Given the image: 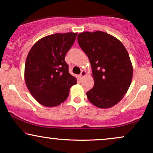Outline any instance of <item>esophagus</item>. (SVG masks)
Wrapping results in <instances>:
<instances>
[{"label": "esophagus", "instance_id": "esophagus-1", "mask_svg": "<svg viewBox=\"0 0 153 153\" xmlns=\"http://www.w3.org/2000/svg\"><path fill=\"white\" fill-rule=\"evenodd\" d=\"M85 75H86V72H85V71H82L81 73H80V75H78L79 80H82V78H83L84 76H85Z\"/></svg>", "mask_w": 153, "mask_h": 153}]
</instances>
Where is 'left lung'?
I'll return each instance as SVG.
<instances>
[{
  "label": "left lung",
  "instance_id": "left-lung-1",
  "mask_svg": "<svg viewBox=\"0 0 153 153\" xmlns=\"http://www.w3.org/2000/svg\"><path fill=\"white\" fill-rule=\"evenodd\" d=\"M78 42L92 68L94 85L86 93L88 99L99 108L114 106L123 99L132 79L127 50L119 39L101 31L80 33Z\"/></svg>",
  "mask_w": 153,
  "mask_h": 153
}]
</instances>
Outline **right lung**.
<instances>
[{
	"mask_svg": "<svg viewBox=\"0 0 153 153\" xmlns=\"http://www.w3.org/2000/svg\"><path fill=\"white\" fill-rule=\"evenodd\" d=\"M77 34L57 33L45 36L34 44L28 54L24 71L26 85L43 106L54 107L64 102L70 88L77 83L65 61Z\"/></svg>",
	"mask_w": 153,
	"mask_h": 153,
	"instance_id": "obj_1",
	"label": "right lung"
}]
</instances>
